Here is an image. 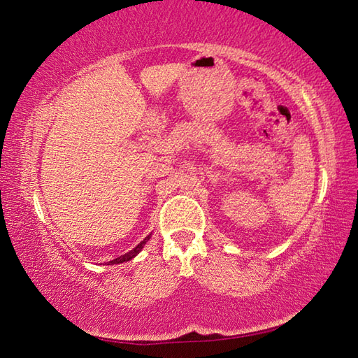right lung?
<instances>
[{"mask_svg":"<svg viewBox=\"0 0 358 358\" xmlns=\"http://www.w3.org/2000/svg\"><path fill=\"white\" fill-rule=\"evenodd\" d=\"M150 237H152V234H148L144 241L139 242L136 246H134V248H133L131 251L125 252L124 256H119V257H116V259H113V260L107 262V265H117V264H124V262H129V260H131L133 257H136L138 254L142 251V248H144V246H145V243L150 241Z\"/></svg>","mask_w":358,"mask_h":358,"instance_id":"obj_1","label":"right lung"}]
</instances>
